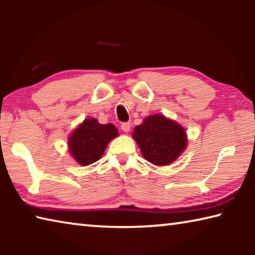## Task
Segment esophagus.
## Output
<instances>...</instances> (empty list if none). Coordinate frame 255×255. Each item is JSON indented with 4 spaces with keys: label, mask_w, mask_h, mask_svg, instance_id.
Here are the masks:
<instances>
[{
    "label": "esophagus",
    "mask_w": 255,
    "mask_h": 255,
    "mask_svg": "<svg viewBox=\"0 0 255 255\" xmlns=\"http://www.w3.org/2000/svg\"><path fill=\"white\" fill-rule=\"evenodd\" d=\"M130 127H131L130 123H124L122 125V129H123L124 132H129V131H130Z\"/></svg>",
    "instance_id": "34e87169"
}]
</instances>
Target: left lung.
Returning a JSON list of instances; mask_svg holds the SVG:
<instances>
[{"label":"left lung","instance_id":"1","mask_svg":"<svg viewBox=\"0 0 255 255\" xmlns=\"http://www.w3.org/2000/svg\"><path fill=\"white\" fill-rule=\"evenodd\" d=\"M146 161L158 166L173 163L187 147L184 128L163 115L148 116L132 132Z\"/></svg>","mask_w":255,"mask_h":255}]
</instances>
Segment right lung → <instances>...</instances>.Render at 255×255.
<instances>
[{"label":"right lung","mask_w":255,"mask_h":255,"mask_svg":"<svg viewBox=\"0 0 255 255\" xmlns=\"http://www.w3.org/2000/svg\"><path fill=\"white\" fill-rule=\"evenodd\" d=\"M117 136L118 129L112 124L86 118L68 137V150L80 165H90L101 158L107 145Z\"/></svg>","instance_id":"1"}]
</instances>
